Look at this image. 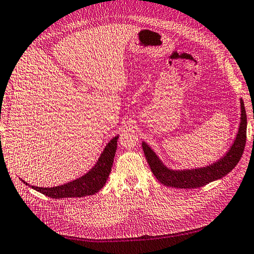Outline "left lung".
<instances>
[{"label": "left lung", "instance_id": "1", "mask_svg": "<svg viewBox=\"0 0 254 254\" xmlns=\"http://www.w3.org/2000/svg\"><path fill=\"white\" fill-rule=\"evenodd\" d=\"M246 138L247 114L244 100L240 98V123L234 143L225 152V155L209 166L194 169L173 170L168 168L161 161V159L158 157L148 144L141 141V147H143L144 154L151 169V172L154 173L156 179L161 184L170 187L188 188L190 190V188L202 187L211 182L224 178L231 172L237 166L241 156H243L246 146Z\"/></svg>", "mask_w": 254, "mask_h": 254}]
</instances>
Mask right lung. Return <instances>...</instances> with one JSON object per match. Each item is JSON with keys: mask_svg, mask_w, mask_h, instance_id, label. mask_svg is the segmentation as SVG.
Returning <instances> with one entry per match:
<instances>
[{"mask_svg": "<svg viewBox=\"0 0 254 254\" xmlns=\"http://www.w3.org/2000/svg\"><path fill=\"white\" fill-rule=\"evenodd\" d=\"M118 138H119V135L115 136L105 146V148L102 154H100L95 166L88 171L87 173L74 181L68 182L66 184L55 187L31 186L25 181H21L23 182V184L33 188L37 191L45 194L47 197L55 199L75 197L81 198L84 196H91V194L96 193L102 190L108 180L116 155Z\"/></svg>", "mask_w": 254, "mask_h": 254, "instance_id": "obj_1", "label": "right lung"}]
</instances>
